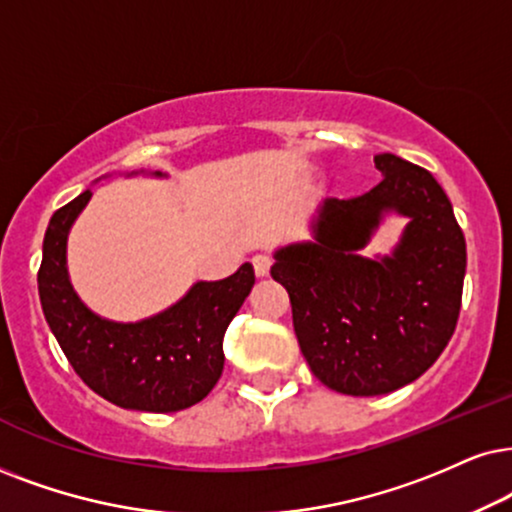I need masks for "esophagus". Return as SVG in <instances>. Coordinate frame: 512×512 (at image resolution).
Masks as SVG:
<instances>
[{
	"label": "esophagus",
	"instance_id": "34e87169",
	"mask_svg": "<svg viewBox=\"0 0 512 512\" xmlns=\"http://www.w3.org/2000/svg\"><path fill=\"white\" fill-rule=\"evenodd\" d=\"M252 267H255V274L257 276H269V269H271V257L269 255H255L252 257Z\"/></svg>",
	"mask_w": 512,
	"mask_h": 512
}]
</instances>
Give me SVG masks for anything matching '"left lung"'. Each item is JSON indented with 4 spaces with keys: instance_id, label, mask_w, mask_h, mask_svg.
<instances>
[{
    "instance_id": "8db88e82",
    "label": "left lung",
    "mask_w": 512,
    "mask_h": 512,
    "mask_svg": "<svg viewBox=\"0 0 512 512\" xmlns=\"http://www.w3.org/2000/svg\"><path fill=\"white\" fill-rule=\"evenodd\" d=\"M364 196L328 198L309 238L274 250L271 276L290 295L302 357L323 385L375 397L413 383L454 335L465 238L449 198L423 167L392 153ZM390 216L407 219L387 256L360 250Z\"/></svg>"
}]
</instances>
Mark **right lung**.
Instances as JSON below:
<instances>
[{"instance_id": "obj_1", "label": "right lung", "mask_w": 512, "mask_h": 512, "mask_svg": "<svg viewBox=\"0 0 512 512\" xmlns=\"http://www.w3.org/2000/svg\"><path fill=\"white\" fill-rule=\"evenodd\" d=\"M125 177L167 174L141 170ZM89 200L92 189L49 219L37 274L44 319L70 366L99 397L129 411L189 409L208 397L224 371V333L255 286V269L245 262L219 281H196L146 319H106L84 304L68 274V236Z\"/></svg>"}]
</instances>
